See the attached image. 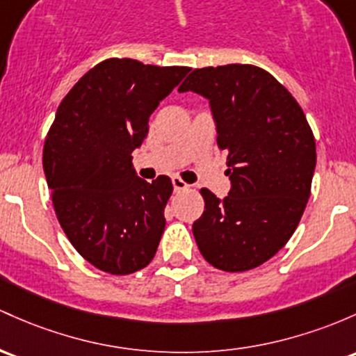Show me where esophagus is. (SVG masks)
Masks as SVG:
<instances>
[{"instance_id": "obj_1", "label": "esophagus", "mask_w": 356, "mask_h": 356, "mask_svg": "<svg viewBox=\"0 0 356 356\" xmlns=\"http://www.w3.org/2000/svg\"><path fill=\"white\" fill-rule=\"evenodd\" d=\"M172 186H174L175 193H181V191H186L189 187L181 177H172Z\"/></svg>"}]
</instances>
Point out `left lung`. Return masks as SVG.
Wrapping results in <instances>:
<instances>
[{
	"label": "left lung",
	"mask_w": 356,
	"mask_h": 356,
	"mask_svg": "<svg viewBox=\"0 0 356 356\" xmlns=\"http://www.w3.org/2000/svg\"><path fill=\"white\" fill-rule=\"evenodd\" d=\"M179 91L209 99L218 147L228 152V196L201 189L199 252L225 272L259 267L287 243L311 196L316 142L306 115L272 74L250 64L194 69Z\"/></svg>",
	"instance_id": "left-lung-1"
}]
</instances>
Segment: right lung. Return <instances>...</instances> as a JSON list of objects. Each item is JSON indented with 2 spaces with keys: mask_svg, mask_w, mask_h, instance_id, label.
<instances>
[{
  "mask_svg": "<svg viewBox=\"0 0 356 356\" xmlns=\"http://www.w3.org/2000/svg\"><path fill=\"white\" fill-rule=\"evenodd\" d=\"M189 67L106 58L62 99L44 145V170L54 209L72 247L113 275L142 270L165 228L172 181L136 175L131 152L148 120Z\"/></svg>",
  "mask_w": 356,
  "mask_h": 356,
  "instance_id": "1",
  "label": "right lung"
}]
</instances>
